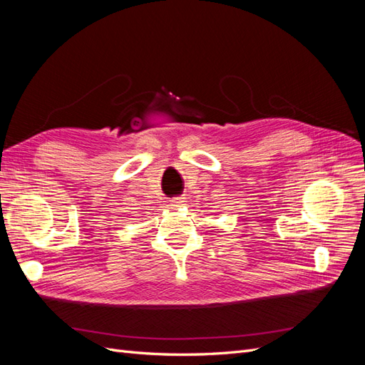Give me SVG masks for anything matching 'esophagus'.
Listing matches in <instances>:
<instances>
[{
	"instance_id": "34e87169",
	"label": "esophagus",
	"mask_w": 365,
	"mask_h": 365,
	"mask_svg": "<svg viewBox=\"0 0 365 365\" xmlns=\"http://www.w3.org/2000/svg\"><path fill=\"white\" fill-rule=\"evenodd\" d=\"M170 202H172V207H181L184 201H182V197H173Z\"/></svg>"
}]
</instances>
